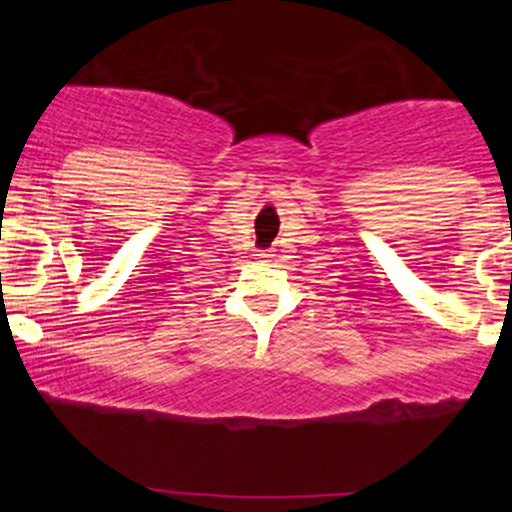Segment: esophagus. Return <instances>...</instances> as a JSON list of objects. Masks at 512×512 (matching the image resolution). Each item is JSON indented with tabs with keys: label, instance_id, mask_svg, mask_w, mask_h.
<instances>
[{
	"label": "esophagus",
	"instance_id": "obj_1",
	"mask_svg": "<svg viewBox=\"0 0 512 512\" xmlns=\"http://www.w3.org/2000/svg\"><path fill=\"white\" fill-rule=\"evenodd\" d=\"M257 257H260V260H262V262H269V260H272V257H274V255H272V252H269V250H262V252H260V255H257Z\"/></svg>",
	"mask_w": 512,
	"mask_h": 512
}]
</instances>
